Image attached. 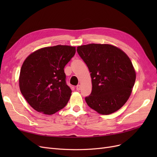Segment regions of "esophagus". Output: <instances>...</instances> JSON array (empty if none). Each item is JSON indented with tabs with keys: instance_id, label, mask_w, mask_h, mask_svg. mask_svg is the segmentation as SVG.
<instances>
[{
	"instance_id": "esophagus-1",
	"label": "esophagus",
	"mask_w": 157,
	"mask_h": 157,
	"mask_svg": "<svg viewBox=\"0 0 157 157\" xmlns=\"http://www.w3.org/2000/svg\"><path fill=\"white\" fill-rule=\"evenodd\" d=\"M76 89H77V91H79V90H80V84L77 85V87H76Z\"/></svg>"
}]
</instances>
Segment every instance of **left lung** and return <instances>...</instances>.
<instances>
[{
    "label": "left lung",
    "mask_w": 157,
    "mask_h": 157,
    "mask_svg": "<svg viewBox=\"0 0 157 157\" xmlns=\"http://www.w3.org/2000/svg\"><path fill=\"white\" fill-rule=\"evenodd\" d=\"M77 51L86 64L92 90L85 98L88 105L101 115L121 109L130 96L136 81V71L128 56L111 44H89Z\"/></svg>",
    "instance_id": "left-lung-1"
}]
</instances>
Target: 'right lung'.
Segmentation results:
<instances>
[{
  "instance_id": "add662e5",
  "label": "right lung",
  "mask_w": 157,
  "mask_h": 157,
  "mask_svg": "<svg viewBox=\"0 0 157 157\" xmlns=\"http://www.w3.org/2000/svg\"><path fill=\"white\" fill-rule=\"evenodd\" d=\"M75 47L57 45L33 52L23 62L19 84L29 105L38 112L53 115L63 109L71 96L64 67L75 56Z\"/></svg>"
}]
</instances>
